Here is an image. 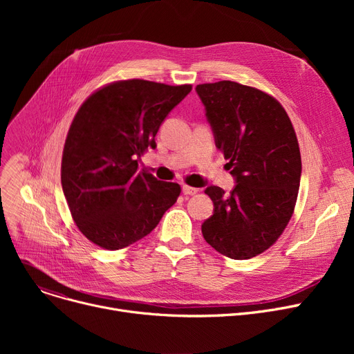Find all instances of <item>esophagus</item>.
I'll return each mask as SVG.
<instances>
[{"mask_svg": "<svg viewBox=\"0 0 354 354\" xmlns=\"http://www.w3.org/2000/svg\"><path fill=\"white\" fill-rule=\"evenodd\" d=\"M182 192H183L185 195H195V194L198 192V189L189 187V185H182Z\"/></svg>", "mask_w": 354, "mask_h": 354, "instance_id": "1", "label": "esophagus"}]
</instances>
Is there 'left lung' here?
I'll return each instance as SVG.
<instances>
[{
  "mask_svg": "<svg viewBox=\"0 0 354 354\" xmlns=\"http://www.w3.org/2000/svg\"><path fill=\"white\" fill-rule=\"evenodd\" d=\"M215 146L235 187H208L214 214L202 235L219 254L248 259L270 248L294 212L301 178L300 147L283 106L267 93L230 80L198 84Z\"/></svg>",
  "mask_w": 354,
  "mask_h": 354,
  "instance_id": "1",
  "label": "left lung"
}]
</instances>
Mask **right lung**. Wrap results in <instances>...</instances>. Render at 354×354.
<instances>
[{"mask_svg": "<svg viewBox=\"0 0 354 354\" xmlns=\"http://www.w3.org/2000/svg\"><path fill=\"white\" fill-rule=\"evenodd\" d=\"M192 90L147 80L104 86L82 104L64 143L62 187L83 235L120 250L151 232L176 202L180 187L139 171L138 159L166 116Z\"/></svg>", "mask_w": 354, "mask_h": 354, "instance_id": "1", "label": "right lung"}]
</instances>
